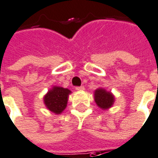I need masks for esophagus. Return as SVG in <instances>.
Returning a JSON list of instances; mask_svg holds the SVG:
<instances>
[{
    "label": "esophagus",
    "instance_id": "obj_1",
    "mask_svg": "<svg viewBox=\"0 0 158 158\" xmlns=\"http://www.w3.org/2000/svg\"><path fill=\"white\" fill-rule=\"evenodd\" d=\"M75 89H76L77 91H83V90H85V87L81 85V86H76Z\"/></svg>",
    "mask_w": 158,
    "mask_h": 158
}]
</instances>
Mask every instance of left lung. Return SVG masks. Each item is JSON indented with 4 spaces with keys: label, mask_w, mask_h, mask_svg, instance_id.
<instances>
[{
    "label": "left lung",
    "mask_w": 158,
    "mask_h": 158,
    "mask_svg": "<svg viewBox=\"0 0 158 158\" xmlns=\"http://www.w3.org/2000/svg\"><path fill=\"white\" fill-rule=\"evenodd\" d=\"M95 102L98 107L103 110H106L111 107L114 102L113 95L109 92H106L105 89H98L94 93Z\"/></svg>",
    "instance_id": "8db88e82"
}]
</instances>
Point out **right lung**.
<instances>
[{"mask_svg": "<svg viewBox=\"0 0 158 158\" xmlns=\"http://www.w3.org/2000/svg\"><path fill=\"white\" fill-rule=\"evenodd\" d=\"M70 93L71 91L68 89L53 86L44 98V103L51 111L60 114L66 107L67 98Z\"/></svg>", "mask_w": 158, "mask_h": 158, "instance_id": "obj_1", "label": "right lung"}]
</instances>
